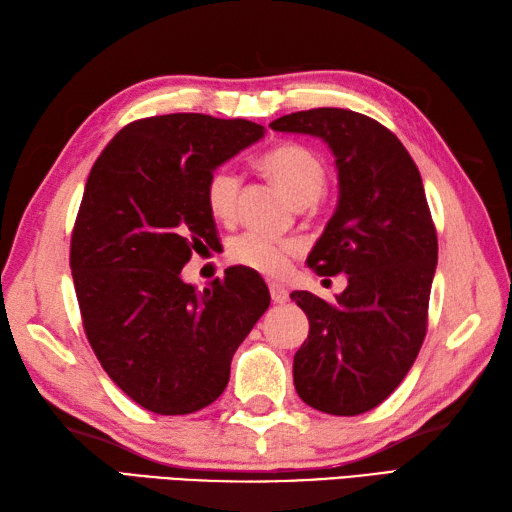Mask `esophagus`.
<instances>
[{
  "label": "esophagus",
  "mask_w": 512,
  "mask_h": 512,
  "mask_svg": "<svg viewBox=\"0 0 512 512\" xmlns=\"http://www.w3.org/2000/svg\"><path fill=\"white\" fill-rule=\"evenodd\" d=\"M270 299H273L275 303H286L288 301V290L284 286L270 284Z\"/></svg>",
  "instance_id": "obj_1"
}]
</instances>
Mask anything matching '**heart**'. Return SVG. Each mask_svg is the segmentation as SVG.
<instances>
[{
	"label": "heart",
	"instance_id": "1",
	"mask_svg": "<svg viewBox=\"0 0 512 512\" xmlns=\"http://www.w3.org/2000/svg\"><path fill=\"white\" fill-rule=\"evenodd\" d=\"M266 178L273 180L292 202L310 204L319 198L328 182L323 162L308 147L297 143H281L264 151L257 160ZM239 176L222 165L211 171L204 184L206 209L217 222L231 224L237 215ZM301 253L297 239H270L259 233H244L228 244L226 255L235 266L255 270L266 277H281L288 273L290 259Z\"/></svg>",
	"mask_w": 512,
	"mask_h": 512
}]
</instances>
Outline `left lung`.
I'll return each instance as SVG.
<instances>
[{
  "mask_svg": "<svg viewBox=\"0 0 512 512\" xmlns=\"http://www.w3.org/2000/svg\"><path fill=\"white\" fill-rule=\"evenodd\" d=\"M270 127L317 136L336 158L339 204L308 266L321 277L345 273L347 288L334 303L290 295L310 321L292 376L306 405L358 416L402 383L427 334L438 235L420 171L387 127L352 110L317 107Z\"/></svg>",
  "mask_w": 512,
  "mask_h": 512,
  "instance_id": "left-lung-1",
  "label": "left lung"
}]
</instances>
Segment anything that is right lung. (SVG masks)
Returning <instances> with one entry per match:
<instances>
[{"mask_svg": "<svg viewBox=\"0 0 512 512\" xmlns=\"http://www.w3.org/2000/svg\"><path fill=\"white\" fill-rule=\"evenodd\" d=\"M262 136L244 118H140L85 182L70 244L85 336L107 376L160 416L220 398L235 350L270 306L262 277L244 268L204 292L180 277L191 250L217 237L206 178Z\"/></svg>", "mask_w": 512, "mask_h": 512, "instance_id": "obj_1", "label": "right lung"}]
</instances>
